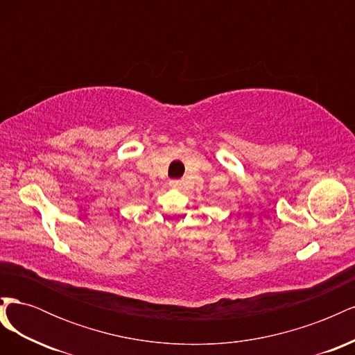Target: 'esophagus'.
Wrapping results in <instances>:
<instances>
[{
  "label": "esophagus",
  "instance_id": "esophagus-1",
  "mask_svg": "<svg viewBox=\"0 0 355 355\" xmlns=\"http://www.w3.org/2000/svg\"><path fill=\"white\" fill-rule=\"evenodd\" d=\"M182 180H170V187L175 188V189H180L182 188Z\"/></svg>",
  "mask_w": 355,
  "mask_h": 355
}]
</instances>
